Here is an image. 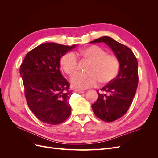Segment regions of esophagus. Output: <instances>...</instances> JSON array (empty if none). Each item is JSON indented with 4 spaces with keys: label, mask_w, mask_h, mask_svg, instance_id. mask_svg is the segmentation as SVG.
Returning <instances> with one entry per match:
<instances>
[{
    "label": "esophagus",
    "mask_w": 158,
    "mask_h": 158,
    "mask_svg": "<svg viewBox=\"0 0 158 158\" xmlns=\"http://www.w3.org/2000/svg\"><path fill=\"white\" fill-rule=\"evenodd\" d=\"M75 92H77L78 94H83L84 92V91L83 90H80V89H75L74 90Z\"/></svg>",
    "instance_id": "esophagus-1"
}]
</instances>
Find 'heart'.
<instances>
[{"label":"heart","mask_w":158,"mask_h":158,"mask_svg":"<svg viewBox=\"0 0 158 158\" xmlns=\"http://www.w3.org/2000/svg\"><path fill=\"white\" fill-rule=\"evenodd\" d=\"M76 55L89 65L87 74H77L70 80L71 85L75 88L85 89L96 86L100 82L103 84L111 82L117 76L120 69L118 57L98 45H91L79 49ZM60 64L64 73L72 76L78 71V60L74 52L65 54L60 60Z\"/></svg>","instance_id":"obj_1"}]
</instances>
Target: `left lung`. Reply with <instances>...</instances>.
Masks as SVG:
<instances>
[{
	"instance_id": "left-lung-1",
	"label": "left lung",
	"mask_w": 158,
	"mask_h": 158,
	"mask_svg": "<svg viewBox=\"0 0 158 158\" xmlns=\"http://www.w3.org/2000/svg\"><path fill=\"white\" fill-rule=\"evenodd\" d=\"M103 42L112 49L120 61L117 77L101 89L97 101L92 105L95 116L106 122L120 118L131 106L138 84V61L128 47L104 36L90 41L91 44Z\"/></svg>"
}]
</instances>
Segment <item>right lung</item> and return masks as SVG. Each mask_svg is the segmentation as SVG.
Instances as JSON below:
<instances>
[{
  "mask_svg": "<svg viewBox=\"0 0 158 158\" xmlns=\"http://www.w3.org/2000/svg\"><path fill=\"white\" fill-rule=\"evenodd\" d=\"M75 47L55 43L41 44L28 52L20 66L28 106L45 123L58 125L70 115L72 92L59 68L61 57Z\"/></svg>",
  "mask_w": 158,
  "mask_h": 158,
  "instance_id": "1",
  "label": "right lung"
}]
</instances>
